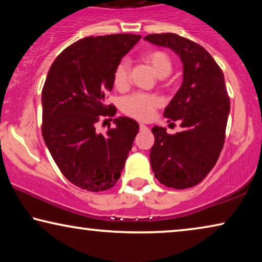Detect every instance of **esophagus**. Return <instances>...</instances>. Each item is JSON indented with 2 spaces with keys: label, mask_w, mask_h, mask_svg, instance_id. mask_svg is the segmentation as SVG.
Returning a JSON list of instances; mask_svg holds the SVG:
<instances>
[{
  "label": "esophagus",
  "mask_w": 262,
  "mask_h": 262,
  "mask_svg": "<svg viewBox=\"0 0 262 262\" xmlns=\"http://www.w3.org/2000/svg\"><path fill=\"white\" fill-rule=\"evenodd\" d=\"M144 129H148V127L146 126V124L140 123V130H144Z\"/></svg>",
  "instance_id": "1"
}]
</instances>
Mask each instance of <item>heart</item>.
I'll use <instances>...</instances> for the list:
<instances>
[{
  "label": "heart",
  "instance_id": "b5f03b06",
  "mask_svg": "<svg viewBox=\"0 0 262 262\" xmlns=\"http://www.w3.org/2000/svg\"><path fill=\"white\" fill-rule=\"evenodd\" d=\"M143 60L150 66L159 77L168 76L173 69L170 56L163 50H150L143 55ZM130 82V66L126 58L121 60L114 69L113 83L115 88L124 91ZM160 104L158 97L148 94L135 93L123 101V112L132 118L139 120H150L155 114V109Z\"/></svg>",
  "mask_w": 262,
  "mask_h": 262
}]
</instances>
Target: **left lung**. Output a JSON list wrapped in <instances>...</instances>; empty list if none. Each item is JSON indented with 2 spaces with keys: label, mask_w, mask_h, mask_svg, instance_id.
Here are the masks:
<instances>
[{
  "label": "left lung",
  "mask_w": 262,
  "mask_h": 262,
  "mask_svg": "<svg viewBox=\"0 0 262 262\" xmlns=\"http://www.w3.org/2000/svg\"><path fill=\"white\" fill-rule=\"evenodd\" d=\"M144 40L174 50L183 63L181 87L163 113L168 122L180 121L182 132L171 135L153 127L151 169L166 187L189 188L212 170L224 147L231 111L224 73L204 47L188 38L166 33Z\"/></svg>",
  "instance_id": "8db88e82"
}]
</instances>
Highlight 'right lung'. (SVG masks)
Wrapping results in <instances>:
<instances>
[{
	"instance_id": "add662e5",
	"label": "right lung",
	"mask_w": 262,
	"mask_h": 262,
	"mask_svg": "<svg viewBox=\"0 0 262 262\" xmlns=\"http://www.w3.org/2000/svg\"><path fill=\"white\" fill-rule=\"evenodd\" d=\"M141 36H89L69 46L50 67L42 89V136L61 173L89 192L115 186L139 133L135 120L104 104L116 64ZM116 123L107 136L96 133L103 117ZM104 123V122H103Z\"/></svg>"
}]
</instances>
